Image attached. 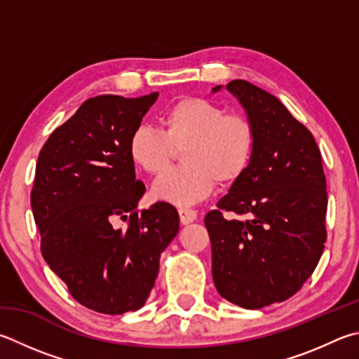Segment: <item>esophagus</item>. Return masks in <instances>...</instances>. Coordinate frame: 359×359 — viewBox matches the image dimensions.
Listing matches in <instances>:
<instances>
[{
	"label": "esophagus",
	"mask_w": 359,
	"mask_h": 359,
	"mask_svg": "<svg viewBox=\"0 0 359 359\" xmlns=\"http://www.w3.org/2000/svg\"><path fill=\"white\" fill-rule=\"evenodd\" d=\"M179 217H180L182 224H190L198 218V213H196V210H193V208L184 207V208H179Z\"/></svg>",
	"instance_id": "esophagus-1"
}]
</instances>
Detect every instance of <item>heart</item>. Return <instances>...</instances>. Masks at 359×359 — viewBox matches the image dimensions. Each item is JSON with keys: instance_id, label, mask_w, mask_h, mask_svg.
I'll return each instance as SVG.
<instances>
[{"instance_id": "b5f03b06", "label": "heart", "mask_w": 359, "mask_h": 359, "mask_svg": "<svg viewBox=\"0 0 359 359\" xmlns=\"http://www.w3.org/2000/svg\"><path fill=\"white\" fill-rule=\"evenodd\" d=\"M161 130L140 126L128 141L136 166L160 175L182 155L184 168L154 184V198L174 205H191L210 196L217 187L232 185L250 168L257 132L245 113H227L218 102L182 97L160 114Z\"/></svg>"}]
</instances>
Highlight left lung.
Masks as SVG:
<instances>
[{
  "label": "left lung",
  "instance_id": "1",
  "mask_svg": "<svg viewBox=\"0 0 359 359\" xmlns=\"http://www.w3.org/2000/svg\"><path fill=\"white\" fill-rule=\"evenodd\" d=\"M226 88L257 141L243 177L204 218L212 275L227 302L260 309L295 295L316 270L327 242V177L314 136L275 95L245 80ZM226 211L244 218L227 220Z\"/></svg>",
  "mask_w": 359,
  "mask_h": 359
}]
</instances>
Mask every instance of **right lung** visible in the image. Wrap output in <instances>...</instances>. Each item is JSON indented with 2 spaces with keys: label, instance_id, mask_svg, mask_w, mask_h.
Returning a JSON list of instances; mask_svg holds the SVG:
<instances>
[{
  "label": "right lung",
  "instance_id": "1",
  "mask_svg": "<svg viewBox=\"0 0 359 359\" xmlns=\"http://www.w3.org/2000/svg\"><path fill=\"white\" fill-rule=\"evenodd\" d=\"M157 97L88 99L39 152L31 207L42 256L78 303L102 314L146 303L160 254L179 232L174 205L136 208L146 185L135 177L128 141Z\"/></svg>",
  "mask_w": 359,
  "mask_h": 359
}]
</instances>
